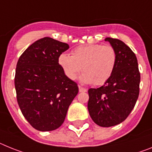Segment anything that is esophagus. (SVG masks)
<instances>
[{
	"label": "esophagus",
	"instance_id": "1",
	"mask_svg": "<svg viewBox=\"0 0 152 152\" xmlns=\"http://www.w3.org/2000/svg\"><path fill=\"white\" fill-rule=\"evenodd\" d=\"M79 91H80V92H86L87 89H86V88H83V87H82V86H79Z\"/></svg>",
	"mask_w": 152,
	"mask_h": 152
}]
</instances>
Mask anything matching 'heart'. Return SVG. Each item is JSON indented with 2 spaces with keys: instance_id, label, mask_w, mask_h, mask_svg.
<instances>
[{
  "instance_id": "1",
  "label": "heart",
  "mask_w": 152,
  "mask_h": 152,
  "mask_svg": "<svg viewBox=\"0 0 152 152\" xmlns=\"http://www.w3.org/2000/svg\"><path fill=\"white\" fill-rule=\"evenodd\" d=\"M116 53L109 45L89 44L79 46L72 51V55L61 53L58 63L66 76L74 80L81 72L83 83L102 85L113 74L116 64Z\"/></svg>"
}]
</instances>
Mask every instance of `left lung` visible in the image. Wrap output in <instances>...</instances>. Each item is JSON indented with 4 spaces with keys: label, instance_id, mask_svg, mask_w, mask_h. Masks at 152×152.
I'll use <instances>...</instances> for the list:
<instances>
[{
    "label": "left lung",
    "instance_id": "obj_1",
    "mask_svg": "<svg viewBox=\"0 0 152 152\" xmlns=\"http://www.w3.org/2000/svg\"><path fill=\"white\" fill-rule=\"evenodd\" d=\"M116 53L113 74L103 86L89 89L88 110L93 122L102 127L118 125L134 109L139 95L138 60L131 49L118 39L106 37Z\"/></svg>",
    "mask_w": 152,
    "mask_h": 152
}]
</instances>
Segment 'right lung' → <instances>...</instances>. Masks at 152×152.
Returning <instances> with one entry per match:
<instances>
[{"mask_svg": "<svg viewBox=\"0 0 152 152\" xmlns=\"http://www.w3.org/2000/svg\"><path fill=\"white\" fill-rule=\"evenodd\" d=\"M67 43L50 37L34 42L23 53L16 68L17 99L27 122L38 131H53L61 126L69 106L78 94L74 81L58 63Z\"/></svg>", "mask_w": 152, "mask_h": 152, "instance_id": "1", "label": "right lung"}]
</instances>
